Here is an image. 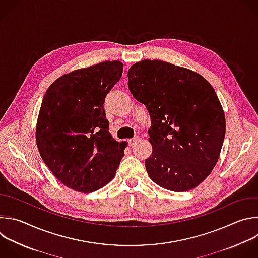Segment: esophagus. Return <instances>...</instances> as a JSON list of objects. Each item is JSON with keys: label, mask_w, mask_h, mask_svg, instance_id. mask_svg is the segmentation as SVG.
Instances as JSON below:
<instances>
[{"label": "esophagus", "mask_w": 258, "mask_h": 258, "mask_svg": "<svg viewBox=\"0 0 258 258\" xmlns=\"http://www.w3.org/2000/svg\"><path fill=\"white\" fill-rule=\"evenodd\" d=\"M138 141H139V137H135V138H133V139H130L127 142H128V145H130L131 147H134Z\"/></svg>", "instance_id": "1"}]
</instances>
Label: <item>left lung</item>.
<instances>
[{
	"mask_svg": "<svg viewBox=\"0 0 258 258\" xmlns=\"http://www.w3.org/2000/svg\"><path fill=\"white\" fill-rule=\"evenodd\" d=\"M128 89L151 117L150 178L171 191L197 187L212 172L223 146L226 120L212 85L200 74L159 59L128 72Z\"/></svg>",
	"mask_w": 258,
	"mask_h": 258,
	"instance_id": "8db88e82",
	"label": "left lung"
}]
</instances>
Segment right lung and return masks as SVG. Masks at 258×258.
Wrapping results in <instances>:
<instances>
[{"instance_id": "obj_1", "label": "right lung", "mask_w": 258, "mask_h": 258, "mask_svg": "<svg viewBox=\"0 0 258 258\" xmlns=\"http://www.w3.org/2000/svg\"><path fill=\"white\" fill-rule=\"evenodd\" d=\"M123 63L105 60L56 79L46 90L36 144L52 174L67 187L92 192L115 176L126 144L109 133L103 103Z\"/></svg>"}]
</instances>
